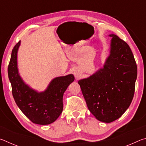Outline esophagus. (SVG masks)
<instances>
[{"mask_svg": "<svg viewBox=\"0 0 146 146\" xmlns=\"http://www.w3.org/2000/svg\"><path fill=\"white\" fill-rule=\"evenodd\" d=\"M73 74H74V76H75V78L76 79V80H78V79L80 77L81 71H80V70H79V69L76 68L73 71Z\"/></svg>", "mask_w": 146, "mask_h": 146, "instance_id": "obj_1", "label": "esophagus"}]
</instances>
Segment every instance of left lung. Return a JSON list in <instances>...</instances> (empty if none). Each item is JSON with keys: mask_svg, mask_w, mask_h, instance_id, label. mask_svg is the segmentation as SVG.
Wrapping results in <instances>:
<instances>
[{"mask_svg": "<svg viewBox=\"0 0 146 146\" xmlns=\"http://www.w3.org/2000/svg\"><path fill=\"white\" fill-rule=\"evenodd\" d=\"M102 68L78 80L90 112L100 122H112L129 107L134 96L137 66L128 44L114 34Z\"/></svg>", "mask_w": 146, "mask_h": 146, "instance_id": "1", "label": "left lung"}]
</instances>
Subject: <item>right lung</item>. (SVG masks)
Returning a JSON list of instances; mask_svg holds the SVG:
<instances>
[{
	"mask_svg": "<svg viewBox=\"0 0 146 146\" xmlns=\"http://www.w3.org/2000/svg\"><path fill=\"white\" fill-rule=\"evenodd\" d=\"M21 41L11 52L8 66V77L12 94L20 110L32 122L48 125L57 119L63 110V95L75 77L73 74L58 76L51 81L46 90L38 92L26 84L20 76L17 66V53Z\"/></svg>",
	"mask_w": 146,
	"mask_h": 146,
	"instance_id": "obj_1",
	"label": "right lung"
}]
</instances>
